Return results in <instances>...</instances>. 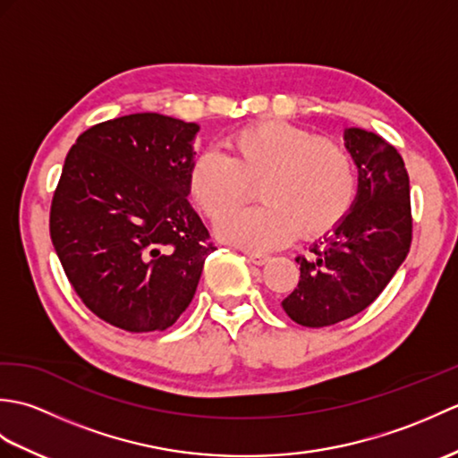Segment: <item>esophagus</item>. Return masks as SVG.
Masks as SVG:
<instances>
[{"mask_svg":"<svg viewBox=\"0 0 458 458\" xmlns=\"http://www.w3.org/2000/svg\"><path fill=\"white\" fill-rule=\"evenodd\" d=\"M248 261L254 266H266L269 261V256L266 254H248Z\"/></svg>","mask_w":458,"mask_h":458,"instance_id":"esophagus-1","label":"esophagus"}]
</instances>
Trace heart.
<instances>
[{
    "instance_id": "b5f03b06",
    "label": "heart",
    "mask_w": 458,
    "mask_h": 458,
    "mask_svg": "<svg viewBox=\"0 0 458 458\" xmlns=\"http://www.w3.org/2000/svg\"><path fill=\"white\" fill-rule=\"evenodd\" d=\"M230 155L202 151L189 169L187 187L197 207L218 218L260 182L256 209L226 215L220 240L244 250L287 246L297 234L323 238L348 216L356 197V171L343 145L315 138L284 120L251 123L230 135Z\"/></svg>"
}]
</instances>
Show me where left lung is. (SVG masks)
<instances>
[{
    "label": "left lung",
    "mask_w": 458,
    "mask_h": 458,
    "mask_svg": "<svg viewBox=\"0 0 458 458\" xmlns=\"http://www.w3.org/2000/svg\"><path fill=\"white\" fill-rule=\"evenodd\" d=\"M358 169L354 204L343 224L299 256L301 279L284 310L301 327L336 325L364 310L390 284L411 246L410 177L402 155L362 128L344 130Z\"/></svg>",
    "instance_id": "left-lung-1"
}]
</instances>
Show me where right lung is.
<instances>
[{
  "mask_svg": "<svg viewBox=\"0 0 458 458\" xmlns=\"http://www.w3.org/2000/svg\"><path fill=\"white\" fill-rule=\"evenodd\" d=\"M199 123L131 114L86 130L51 207L64 274L94 315L130 333L169 328L214 250L189 202Z\"/></svg>",
  "mask_w": 458,
  "mask_h": 458,
  "instance_id": "add662e5",
  "label": "right lung"
}]
</instances>
